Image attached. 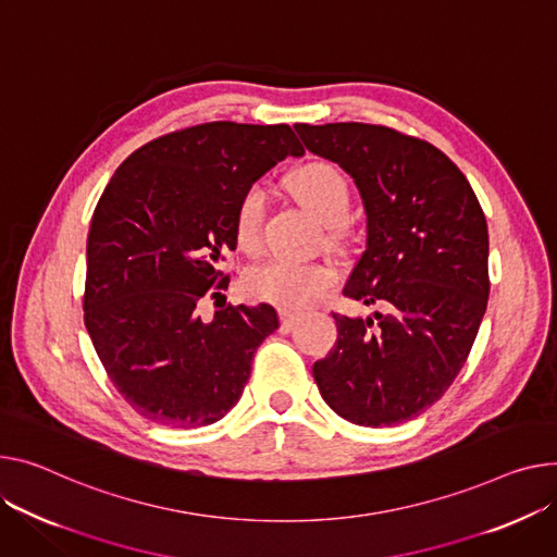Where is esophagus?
Listing matches in <instances>:
<instances>
[{
	"label": "esophagus",
	"mask_w": 557,
	"mask_h": 557,
	"mask_svg": "<svg viewBox=\"0 0 557 557\" xmlns=\"http://www.w3.org/2000/svg\"><path fill=\"white\" fill-rule=\"evenodd\" d=\"M298 318H300L298 311H293V309H280V320H282V329H284V331H288Z\"/></svg>",
	"instance_id": "1"
}]
</instances>
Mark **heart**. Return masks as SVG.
<instances>
[{"label": "heart", "instance_id": "1", "mask_svg": "<svg viewBox=\"0 0 557 557\" xmlns=\"http://www.w3.org/2000/svg\"><path fill=\"white\" fill-rule=\"evenodd\" d=\"M290 193L322 224H336L349 206V185L345 174L331 163L313 161L295 170L288 178ZM264 221V193L252 185L242 197L235 221V237L239 248L255 250L262 235ZM336 282L324 264L293 262V259H271L252 267L244 277V288L257 300L273 302L277 307H305L313 302Z\"/></svg>", "mask_w": 557, "mask_h": 557}]
</instances>
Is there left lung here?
<instances>
[{"instance_id":"obj_1","label":"left lung","mask_w":557,"mask_h":557,"mask_svg":"<svg viewBox=\"0 0 557 557\" xmlns=\"http://www.w3.org/2000/svg\"><path fill=\"white\" fill-rule=\"evenodd\" d=\"M362 199L367 239L345 295L381 305L333 313L338 341L313 364L326 405L356 425L412 421L446 392L488 305V226L468 178L434 145L383 125H293Z\"/></svg>"}]
</instances>
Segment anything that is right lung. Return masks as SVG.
Segmentation results:
<instances>
[{"label":"right lung","instance_id":"obj_1","mask_svg":"<svg viewBox=\"0 0 557 557\" xmlns=\"http://www.w3.org/2000/svg\"><path fill=\"white\" fill-rule=\"evenodd\" d=\"M302 154L288 125L216 121L143 145L107 183L87 237L85 324L140 417L197 428L237 405L277 311L228 305L203 320L197 305L228 286L219 269L246 190Z\"/></svg>","mask_w":557,"mask_h":557}]
</instances>
